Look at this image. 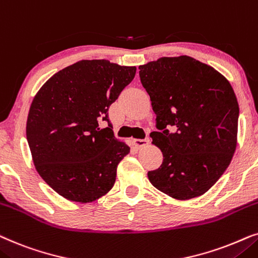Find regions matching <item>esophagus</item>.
<instances>
[{
	"mask_svg": "<svg viewBox=\"0 0 258 258\" xmlns=\"http://www.w3.org/2000/svg\"><path fill=\"white\" fill-rule=\"evenodd\" d=\"M150 139L145 138V139H135V145L140 149V147H145L146 145H149Z\"/></svg>",
	"mask_w": 258,
	"mask_h": 258,
	"instance_id": "esophagus-1",
	"label": "esophagus"
}]
</instances>
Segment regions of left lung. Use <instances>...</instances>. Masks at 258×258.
I'll use <instances>...</instances> for the list:
<instances>
[{
	"mask_svg": "<svg viewBox=\"0 0 258 258\" xmlns=\"http://www.w3.org/2000/svg\"><path fill=\"white\" fill-rule=\"evenodd\" d=\"M159 132L150 135L163 152L151 184L178 201L204 195L231 163L237 146L239 107L224 75L187 56L160 57L139 66ZM173 125L176 134H169Z\"/></svg>",
	"mask_w": 258,
	"mask_h": 258,
	"instance_id": "left-lung-1",
	"label": "left lung"
}]
</instances>
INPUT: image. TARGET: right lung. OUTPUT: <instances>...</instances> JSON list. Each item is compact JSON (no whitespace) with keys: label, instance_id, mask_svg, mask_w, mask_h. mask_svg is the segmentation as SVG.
Masks as SVG:
<instances>
[{"label":"right lung","instance_id":"1","mask_svg":"<svg viewBox=\"0 0 258 258\" xmlns=\"http://www.w3.org/2000/svg\"><path fill=\"white\" fill-rule=\"evenodd\" d=\"M136 71L108 60H81L55 73L34 97L26 127L34 165L68 201L91 203L114 185L130 146L113 135L108 108Z\"/></svg>","mask_w":258,"mask_h":258}]
</instances>
